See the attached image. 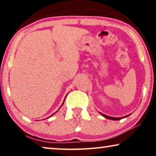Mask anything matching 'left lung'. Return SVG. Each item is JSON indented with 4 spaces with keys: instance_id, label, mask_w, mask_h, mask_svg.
Masks as SVG:
<instances>
[{
    "instance_id": "1",
    "label": "left lung",
    "mask_w": 156,
    "mask_h": 156,
    "mask_svg": "<svg viewBox=\"0 0 156 156\" xmlns=\"http://www.w3.org/2000/svg\"><path fill=\"white\" fill-rule=\"evenodd\" d=\"M100 114L102 115L104 117H105V118L108 119H110V120H121V119H123L125 118V117H127L129 116V115H128V116H123V117H119V118H116V117H112V116H106V115L102 114V113H100Z\"/></svg>"
}]
</instances>
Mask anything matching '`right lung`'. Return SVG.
<instances>
[{"label": "right lung", "mask_w": 156, "mask_h": 156, "mask_svg": "<svg viewBox=\"0 0 156 156\" xmlns=\"http://www.w3.org/2000/svg\"><path fill=\"white\" fill-rule=\"evenodd\" d=\"M65 99H64V101H63V103H62V105H63V104H64V102H65ZM61 106H60V107H61ZM60 107H59V108H60ZM57 111H58V110H57ZM56 112H55V113H56ZM53 114H52V115H53Z\"/></svg>", "instance_id": "right-lung-1"}]
</instances>
